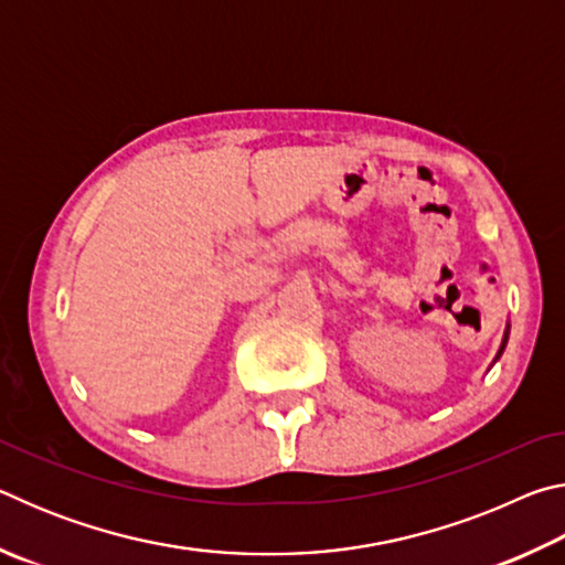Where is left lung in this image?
Here are the masks:
<instances>
[{"instance_id":"obj_1","label":"left lung","mask_w":565,"mask_h":565,"mask_svg":"<svg viewBox=\"0 0 565 565\" xmlns=\"http://www.w3.org/2000/svg\"><path fill=\"white\" fill-rule=\"evenodd\" d=\"M509 331H511V327H505V333H503V341H501V349H499V353H495V359H493V363L501 359V353H503V349H505V343H509Z\"/></svg>"}]
</instances>
